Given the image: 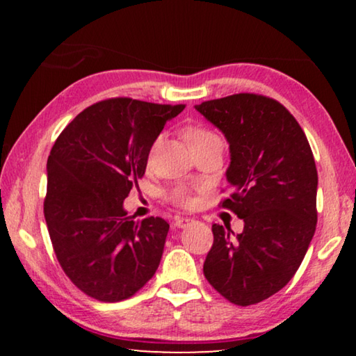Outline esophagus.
Returning a JSON list of instances; mask_svg holds the SVG:
<instances>
[{
  "instance_id": "esophagus-1",
  "label": "esophagus",
  "mask_w": 356,
  "mask_h": 356,
  "mask_svg": "<svg viewBox=\"0 0 356 356\" xmlns=\"http://www.w3.org/2000/svg\"><path fill=\"white\" fill-rule=\"evenodd\" d=\"M191 222H195V220L186 218V216H177V218L174 220V226L179 229H184V227H188Z\"/></svg>"
}]
</instances>
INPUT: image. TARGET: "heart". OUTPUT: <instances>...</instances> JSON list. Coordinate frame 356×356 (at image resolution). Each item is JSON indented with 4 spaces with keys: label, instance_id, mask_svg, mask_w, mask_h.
<instances>
[{
    "label": "heart",
    "instance_id": "heart-1",
    "mask_svg": "<svg viewBox=\"0 0 356 356\" xmlns=\"http://www.w3.org/2000/svg\"><path fill=\"white\" fill-rule=\"evenodd\" d=\"M185 140L190 144V147H197V146H204V144H222L220 135L216 134L215 130L209 129V127H202V125H193V127H188L185 130ZM160 140H156L152 146V152L159 146ZM168 197L170 201L174 204L182 207H190L195 202V197L191 195V190L186 188L184 185L174 186V188L168 193Z\"/></svg>",
    "mask_w": 356,
    "mask_h": 356
}]
</instances>
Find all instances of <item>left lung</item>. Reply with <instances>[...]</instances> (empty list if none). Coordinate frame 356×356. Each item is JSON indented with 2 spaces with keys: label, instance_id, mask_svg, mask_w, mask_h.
Returning a JSON list of instances; mask_svg holds the SVG:
<instances>
[{
  "label": "left lung",
  "instance_id": "left-lung-1",
  "mask_svg": "<svg viewBox=\"0 0 356 356\" xmlns=\"http://www.w3.org/2000/svg\"><path fill=\"white\" fill-rule=\"evenodd\" d=\"M195 108L229 143L232 195L221 207L245 222L234 238L231 227L212 226L204 276L231 303L256 305L292 280L316 232L314 155L297 119L275 99L243 92Z\"/></svg>",
  "mask_w": 356,
  "mask_h": 356
}]
</instances>
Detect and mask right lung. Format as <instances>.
<instances>
[{"instance_id": "1", "label": "right lung", "mask_w": 356, "mask_h": 356, "mask_svg": "<svg viewBox=\"0 0 356 356\" xmlns=\"http://www.w3.org/2000/svg\"><path fill=\"white\" fill-rule=\"evenodd\" d=\"M185 105L118 97L83 110L47 161L44 215L64 273L89 297L120 301L155 275L170 225L136 221L124 200L144 176L150 147Z\"/></svg>"}]
</instances>
